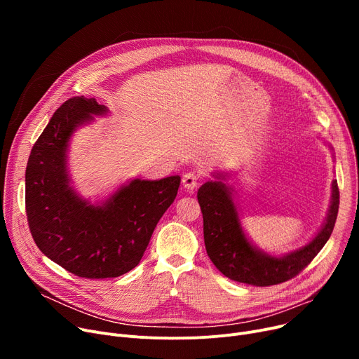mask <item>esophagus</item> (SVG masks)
<instances>
[{"mask_svg": "<svg viewBox=\"0 0 359 359\" xmlns=\"http://www.w3.org/2000/svg\"><path fill=\"white\" fill-rule=\"evenodd\" d=\"M198 180H199V176L194 172H189V173H184L183 177H182V184L184 189L187 191H194L195 187L198 186Z\"/></svg>", "mask_w": 359, "mask_h": 359, "instance_id": "1", "label": "esophagus"}]
</instances>
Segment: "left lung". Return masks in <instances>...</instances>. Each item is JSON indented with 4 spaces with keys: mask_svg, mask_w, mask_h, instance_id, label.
<instances>
[{
    "mask_svg": "<svg viewBox=\"0 0 359 359\" xmlns=\"http://www.w3.org/2000/svg\"><path fill=\"white\" fill-rule=\"evenodd\" d=\"M330 147V145H329ZM203 183L198 202L203 217V240L206 253L215 268L227 278L255 287H269L285 282L303 271L329 240L339 210L337 182H332V199L322 229L294 252L273 256L260 250L244 233L233 187L224 183L225 175Z\"/></svg>",
    "mask_w": 359,
    "mask_h": 359,
    "instance_id": "left-lung-1",
    "label": "left lung"
}]
</instances>
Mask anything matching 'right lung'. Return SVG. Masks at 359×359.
I'll use <instances>...</instances> for the list:
<instances>
[{
  "label": "right lung",
  "instance_id": "1",
  "mask_svg": "<svg viewBox=\"0 0 359 359\" xmlns=\"http://www.w3.org/2000/svg\"><path fill=\"white\" fill-rule=\"evenodd\" d=\"M109 109L96 99L72 97L53 113L26 167V214L41 252L68 272L88 279L134 269L157 222L173 203L180 176L128 180L93 203L71 186L68 148L79 126Z\"/></svg>",
  "mask_w": 359,
  "mask_h": 359
}]
</instances>
